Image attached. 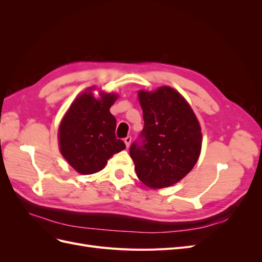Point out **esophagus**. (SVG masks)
I'll use <instances>...</instances> for the list:
<instances>
[{
  "label": "esophagus",
  "mask_w": 262,
  "mask_h": 262,
  "mask_svg": "<svg viewBox=\"0 0 262 262\" xmlns=\"http://www.w3.org/2000/svg\"><path fill=\"white\" fill-rule=\"evenodd\" d=\"M131 141H132V138H131V137H126V138L124 139V143H125V146H126V148H129V147H130Z\"/></svg>",
  "instance_id": "1"
}]
</instances>
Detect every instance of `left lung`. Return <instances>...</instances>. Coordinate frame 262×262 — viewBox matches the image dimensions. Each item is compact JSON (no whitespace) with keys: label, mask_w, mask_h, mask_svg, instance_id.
Segmentation results:
<instances>
[{"label":"left lung","mask_w":262,"mask_h":262,"mask_svg":"<svg viewBox=\"0 0 262 262\" xmlns=\"http://www.w3.org/2000/svg\"><path fill=\"white\" fill-rule=\"evenodd\" d=\"M138 98L144 129L142 144L130 147L137 176L150 189L170 187L188 175L199 160V120L186 98L170 86L141 90Z\"/></svg>","instance_id":"1"}]
</instances>
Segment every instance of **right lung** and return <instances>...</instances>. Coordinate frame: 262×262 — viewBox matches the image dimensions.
Here are the masks:
<instances>
[{"instance_id":"obj_1","label":"right lung","mask_w":262,"mask_h":262,"mask_svg":"<svg viewBox=\"0 0 262 262\" xmlns=\"http://www.w3.org/2000/svg\"><path fill=\"white\" fill-rule=\"evenodd\" d=\"M86 89L70 105L58 129L59 149L75 171L91 175L100 171L114 154L121 152L125 144L115 136L116 119L110 107L119 94Z\"/></svg>"}]
</instances>
